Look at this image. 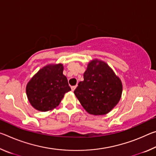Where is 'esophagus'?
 I'll return each instance as SVG.
<instances>
[{
  "instance_id": "34e87169",
  "label": "esophagus",
  "mask_w": 156,
  "mask_h": 156,
  "mask_svg": "<svg viewBox=\"0 0 156 156\" xmlns=\"http://www.w3.org/2000/svg\"><path fill=\"white\" fill-rule=\"evenodd\" d=\"M76 87H77L76 85V86H72V87H71V89H72V91H74L75 89H76Z\"/></svg>"
}]
</instances>
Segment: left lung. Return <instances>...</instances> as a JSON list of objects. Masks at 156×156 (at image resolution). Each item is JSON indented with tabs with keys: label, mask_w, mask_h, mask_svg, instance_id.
I'll return each mask as SVG.
<instances>
[{
	"label": "left lung",
	"mask_w": 156,
	"mask_h": 156,
	"mask_svg": "<svg viewBox=\"0 0 156 156\" xmlns=\"http://www.w3.org/2000/svg\"><path fill=\"white\" fill-rule=\"evenodd\" d=\"M83 77L74 91L82 106L95 115L110 112L122 96L120 79L106 62L98 59L89 62Z\"/></svg>",
	"instance_id": "obj_1"
}]
</instances>
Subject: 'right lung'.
Wrapping results in <instances>:
<instances>
[{
  "instance_id": "1",
  "label": "right lung",
  "mask_w": 156,
  "mask_h": 156,
  "mask_svg": "<svg viewBox=\"0 0 156 156\" xmlns=\"http://www.w3.org/2000/svg\"><path fill=\"white\" fill-rule=\"evenodd\" d=\"M62 64L47 65L34 75L26 87L27 98L34 109L47 112L58 106L71 90Z\"/></svg>"
}]
</instances>
